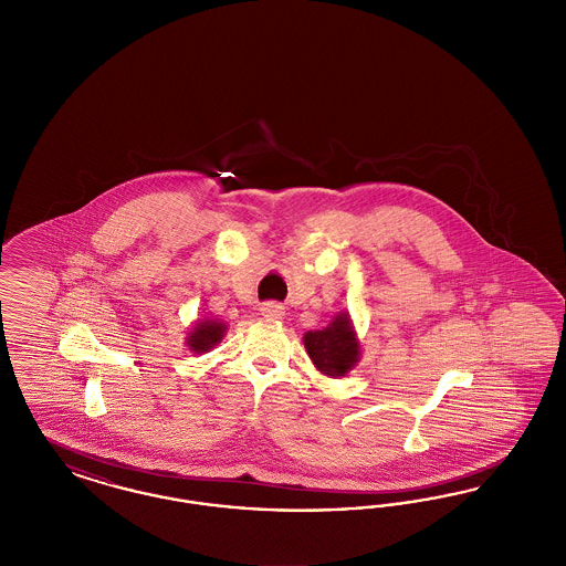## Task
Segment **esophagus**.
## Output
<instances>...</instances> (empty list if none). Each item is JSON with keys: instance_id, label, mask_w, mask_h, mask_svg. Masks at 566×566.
<instances>
[{"instance_id": "esophagus-1", "label": "esophagus", "mask_w": 566, "mask_h": 566, "mask_svg": "<svg viewBox=\"0 0 566 566\" xmlns=\"http://www.w3.org/2000/svg\"><path fill=\"white\" fill-rule=\"evenodd\" d=\"M261 314L265 318H271V321H280L284 316V307L280 303H275V301H268V303L261 305Z\"/></svg>"}]
</instances>
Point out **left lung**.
<instances>
[{"label": "left lung", "mask_w": 566, "mask_h": 566, "mask_svg": "<svg viewBox=\"0 0 566 566\" xmlns=\"http://www.w3.org/2000/svg\"><path fill=\"white\" fill-rule=\"evenodd\" d=\"M305 348L318 371L324 376H346L358 360L360 346L354 337L350 321L346 314L335 316V321L323 331L305 333Z\"/></svg>", "instance_id": "8db88e82"}]
</instances>
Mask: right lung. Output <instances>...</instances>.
Instances as JSON below:
<instances>
[{"label": "right lung", "mask_w": 566, "mask_h": 566, "mask_svg": "<svg viewBox=\"0 0 566 566\" xmlns=\"http://www.w3.org/2000/svg\"><path fill=\"white\" fill-rule=\"evenodd\" d=\"M224 333V324L214 323V321H206L199 323L189 335L190 350L206 352L214 348L216 344L222 339Z\"/></svg>", "instance_id": "add662e5"}]
</instances>
